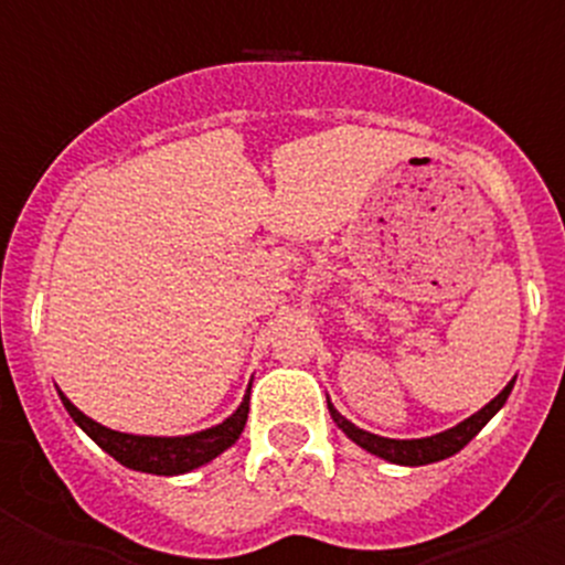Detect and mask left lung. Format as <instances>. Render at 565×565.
Instances as JSON below:
<instances>
[{"label":"left lung","mask_w":565,"mask_h":565,"mask_svg":"<svg viewBox=\"0 0 565 565\" xmlns=\"http://www.w3.org/2000/svg\"><path fill=\"white\" fill-rule=\"evenodd\" d=\"M512 387H515V379H512V382H509L507 387H503V391L498 393L495 398H492V402L483 404L481 411L472 413L469 418H463L461 424H456V427H450V430L436 433V436H427V438H382V436H373V433L359 430L356 424H351L344 416H339V411L333 407L331 402H328V411H331L333 422L339 424V430L351 438L353 444H359L362 450L373 452V456L384 458V461L402 463V467H424V463L444 461V458H450V456H456V452H461L463 447H467V444L483 430V424H487L489 418L495 416L503 404H507Z\"/></svg>","instance_id":"8db88e82"}]
</instances>
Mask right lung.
<instances>
[{
	"instance_id": "obj_1",
	"label": "right lung",
	"mask_w": 565,
	"mask_h": 565,
	"mask_svg": "<svg viewBox=\"0 0 565 565\" xmlns=\"http://www.w3.org/2000/svg\"><path fill=\"white\" fill-rule=\"evenodd\" d=\"M58 396H62L64 411L70 413V418L118 463L138 469V472H152V476H183V472H192V469L217 458L237 441L243 427H246L252 387H248L239 407L226 422L214 424L209 430L192 433V436H132V433L109 430L104 424L84 416L62 391H58Z\"/></svg>"
}]
</instances>
